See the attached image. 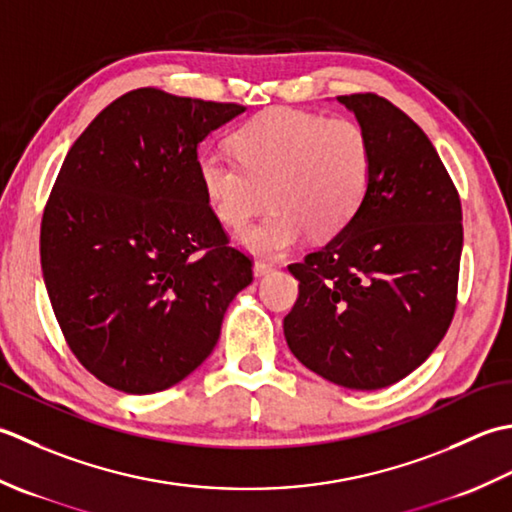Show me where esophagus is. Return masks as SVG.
I'll list each match as a JSON object with an SVG mask.
<instances>
[{
  "label": "esophagus",
  "mask_w": 512,
  "mask_h": 512,
  "mask_svg": "<svg viewBox=\"0 0 512 512\" xmlns=\"http://www.w3.org/2000/svg\"><path fill=\"white\" fill-rule=\"evenodd\" d=\"M269 271H274V265L265 263V260H256V263H254V276H256V278L267 276Z\"/></svg>",
  "instance_id": "34e87169"
}]
</instances>
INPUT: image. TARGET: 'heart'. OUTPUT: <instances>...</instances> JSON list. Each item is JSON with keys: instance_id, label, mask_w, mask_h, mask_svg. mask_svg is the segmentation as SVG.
Masks as SVG:
<instances>
[{"instance_id": "b5f03b06", "label": "heart", "mask_w": 512, "mask_h": 512, "mask_svg": "<svg viewBox=\"0 0 512 512\" xmlns=\"http://www.w3.org/2000/svg\"><path fill=\"white\" fill-rule=\"evenodd\" d=\"M232 150L238 164L203 152L198 183L214 216L229 229L245 227L271 203L265 221L238 236V245L254 254H287L307 232L336 236L369 192L371 139L349 117L271 108L232 134Z\"/></svg>"}]
</instances>
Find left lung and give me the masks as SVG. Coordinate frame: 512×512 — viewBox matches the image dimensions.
Returning <instances> with one entry per match:
<instances>
[{
  "instance_id": "left-lung-1",
  "label": "left lung",
  "mask_w": 512,
  "mask_h": 512,
  "mask_svg": "<svg viewBox=\"0 0 512 512\" xmlns=\"http://www.w3.org/2000/svg\"><path fill=\"white\" fill-rule=\"evenodd\" d=\"M367 130L369 192L331 241L289 265L300 280L285 338L307 369L347 389L406 378L451 325L462 258V203L433 143L371 92L338 97Z\"/></svg>"
}]
</instances>
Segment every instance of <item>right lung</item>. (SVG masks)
<instances>
[{
    "label": "right lung",
    "instance_id": "add662e5",
    "mask_svg": "<svg viewBox=\"0 0 512 512\" xmlns=\"http://www.w3.org/2000/svg\"><path fill=\"white\" fill-rule=\"evenodd\" d=\"M238 103L139 88L72 143L41 218V271L70 351L108 387L170 389L214 351L252 283L198 183V143Z\"/></svg>",
    "mask_w": 512,
    "mask_h": 512
}]
</instances>
